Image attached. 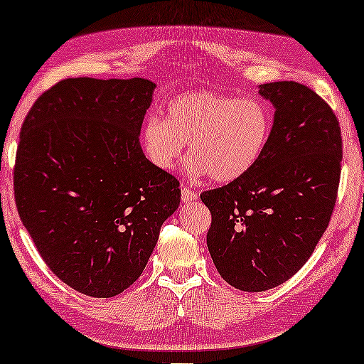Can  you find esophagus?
<instances>
[{"instance_id":"1","label":"esophagus","mask_w":364,"mask_h":364,"mask_svg":"<svg viewBox=\"0 0 364 364\" xmlns=\"http://www.w3.org/2000/svg\"><path fill=\"white\" fill-rule=\"evenodd\" d=\"M181 198H182V202H193V200H197L198 196H197V192H192L191 188H187V187H182Z\"/></svg>"}]
</instances>
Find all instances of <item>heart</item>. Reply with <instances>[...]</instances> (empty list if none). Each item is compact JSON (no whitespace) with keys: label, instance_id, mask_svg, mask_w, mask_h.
<instances>
[{"label":"heart","instance_id":"heart-1","mask_svg":"<svg viewBox=\"0 0 364 364\" xmlns=\"http://www.w3.org/2000/svg\"><path fill=\"white\" fill-rule=\"evenodd\" d=\"M270 134V109L258 99L191 91L167 104L166 119L147 117L141 141L152 166L164 172L177 167L188 142V171L228 183L257 166Z\"/></svg>","mask_w":364,"mask_h":364}]
</instances>
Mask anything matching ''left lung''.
Returning <instances> with one entry per match:
<instances>
[{
    "mask_svg": "<svg viewBox=\"0 0 364 364\" xmlns=\"http://www.w3.org/2000/svg\"><path fill=\"white\" fill-rule=\"evenodd\" d=\"M258 92L275 107L262 159L200 196L212 213V260L242 291L270 290L305 265L330 223L343 157L340 122L315 91L280 81Z\"/></svg>",
    "mask_w": 364,
    "mask_h": 364,
    "instance_id": "left-lung-1",
    "label": "left lung"
}]
</instances>
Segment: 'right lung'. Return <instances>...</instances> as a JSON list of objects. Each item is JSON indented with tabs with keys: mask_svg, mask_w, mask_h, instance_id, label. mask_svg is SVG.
<instances>
[{
	"mask_svg": "<svg viewBox=\"0 0 364 364\" xmlns=\"http://www.w3.org/2000/svg\"><path fill=\"white\" fill-rule=\"evenodd\" d=\"M154 89L142 77H69L23 122L19 218L49 270L87 296L131 287L181 203L177 178L154 167L139 142Z\"/></svg>",
	"mask_w": 364,
	"mask_h": 364,
	"instance_id": "1",
	"label": "right lung"
}]
</instances>
